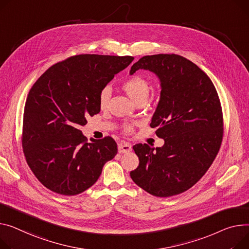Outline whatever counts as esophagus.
<instances>
[{"label": "esophagus", "mask_w": 249, "mask_h": 249, "mask_svg": "<svg viewBox=\"0 0 249 249\" xmlns=\"http://www.w3.org/2000/svg\"><path fill=\"white\" fill-rule=\"evenodd\" d=\"M132 150V145L126 142H121L118 145V151L119 153H127Z\"/></svg>", "instance_id": "1"}]
</instances>
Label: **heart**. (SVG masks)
Returning <instances> with one entry per match:
<instances>
[{"instance_id": "b5f03b06", "label": "heart", "mask_w": 249, "mask_h": 249, "mask_svg": "<svg viewBox=\"0 0 249 249\" xmlns=\"http://www.w3.org/2000/svg\"><path fill=\"white\" fill-rule=\"evenodd\" d=\"M122 89L136 103L144 102L147 99L149 91H150V82L143 76L134 75L129 77L122 83ZM110 94L111 91L108 87L103 88L99 93L98 104L100 109H106L110 99ZM124 131L126 133H131L133 131V127H132V125H125Z\"/></svg>"}]
</instances>
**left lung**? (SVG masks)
I'll return each instance as SVG.
<instances>
[{"instance_id": "left-lung-1", "label": "left lung", "mask_w": 249, "mask_h": 249, "mask_svg": "<svg viewBox=\"0 0 249 249\" xmlns=\"http://www.w3.org/2000/svg\"><path fill=\"white\" fill-rule=\"evenodd\" d=\"M144 69L160 79L161 95L150 126L164 139L162 147L136 144L139 166L130 172L135 183L157 197L191 188L207 172L223 137L219 97L209 77L176 54L144 56L130 75Z\"/></svg>"}]
</instances>
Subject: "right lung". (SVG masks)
<instances>
[{
	"instance_id": "obj_1",
	"label": "right lung",
	"mask_w": 249,
	"mask_h": 249,
	"mask_svg": "<svg viewBox=\"0 0 249 249\" xmlns=\"http://www.w3.org/2000/svg\"><path fill=\"white\" fill-rule=\"evenodd\" d=\"M133 57L76 55L51 66L31 88L22 146L30 169L53 192L72 196L90 188L117 154L112 137L91 139L79 126L100 112L98 96Z\"/></svg>"
}]
</instances>
